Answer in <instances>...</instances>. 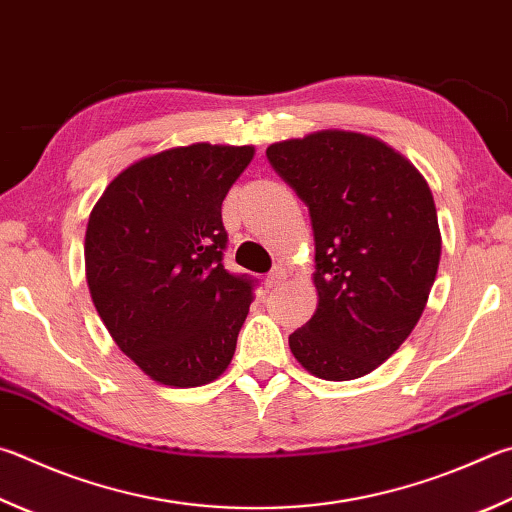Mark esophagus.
Instances as JSON below:
<instances>
[{"mask_svg":"<svg viewBox=\"0 0 512 512\" xmlns=\"http://www.w3.org/2000/svg\"><path fill=\"white\" fill-rule=\"evenodd\" d=\"M284 280H286V271H284V268L277 266V268H273V271L264 277V286H266V288L280 286Z\"/></svg>","mask_w":512,"mask_h":512,"instance_id":"obj_1","label":"esophagus"}]
</instances>
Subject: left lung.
Wrapping results in <instances>:
<instances>
[{"label":"left lung","mask_w":512,"mask_h":512,"mask_svg":"<svg viewBox=\"0 0 512 512\" xmlns=\"http://www.w3.org/2000/svg\"><path fill=\"white\" fill-rule=\"evenodd\" d=\"M266 156L309 206L315 237L318 309L288 347L318 378L367 376L421 320L439 271L430 185L394 147L347 129L288 138Z\"/></svg>","instance_id":"8db88e82"}]
</instances>
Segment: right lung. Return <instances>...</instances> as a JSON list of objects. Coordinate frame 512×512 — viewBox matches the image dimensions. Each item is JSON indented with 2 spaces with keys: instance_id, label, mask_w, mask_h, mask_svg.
<instances>
[{
  "instance_id": "obj_1",
  "label": "right lung",
  "mask_w": 512,
  "mask_h": 512,
  "mask_svg": "<svg viewBox=\"0 0 512 512\" xmlns=\"http://www.w3.org/2000/svg\"><path fill=\"white\" fill-rule=\"evenodd\" d=\"M253 156V145L170 147L125 167L91 210V300L118 349L159 385H208L235 356L253 280L221 264V203Z\"/></svg>"
}]
</instances>
